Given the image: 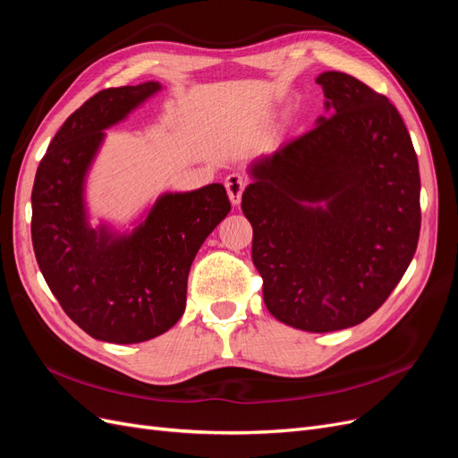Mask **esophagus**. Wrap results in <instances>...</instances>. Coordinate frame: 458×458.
I'll use <instances>...</instances> for the list:
<instances>
[{"label":"esophagus","instance_id":"obj_1","mask_svg":"<svg viewBox=\"0 0 458 458\" xmlns=\"http://www.w3.org/2000/svg\"><path fill=\"white\" fill-rule=\"evenodd\" d=\"M244 187H246V177H244V175H241V174H231V175L225 177L227 195H229V200H231L234 206L241 204Z\"/></svg>","mask_w":458,"mask_h":458}]
</instances>
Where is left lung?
Masks as SVG:
<instances>
[{
    "label": "left lung",
    "mask_w": 458,
    "mask_h": 458,
    "mask_svg": "<svg viewBox=\"0 0 458 458\" xmlns=\"http://www.w3.org/2000/svg\"><path fill=\"white\" fill-rule=\"evenodd\" d=\"M317 84L328 118L258 158L241 206L269 313L332 332L363 323L407 271L420 233V174L387 97L335 71Z\"/></svg>",
    "instance_id": "1"
}]
</instances>
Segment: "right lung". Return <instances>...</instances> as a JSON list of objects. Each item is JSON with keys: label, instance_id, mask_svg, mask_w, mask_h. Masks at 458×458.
<instances>
[{"label": "right lung", "instance_id": "1", "mask_svg": "<svg viewBox=\"0 0 458 458\" xmlns=\"http://www.w3.org/2000/svg\"><path fill=\"white\" fill-rule=\"evenodd\" d=\"M158 81L103 89L53 137L32 189V244L64 313L95 340L137 344L170 330L185 311L199 248L231 202L221 183L164 192L131 233L88 224L84 183L106 128L126 118Z\"/></svg>", "mask_w": 458, "mask_h": 458}]
</instances>
